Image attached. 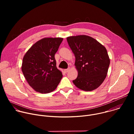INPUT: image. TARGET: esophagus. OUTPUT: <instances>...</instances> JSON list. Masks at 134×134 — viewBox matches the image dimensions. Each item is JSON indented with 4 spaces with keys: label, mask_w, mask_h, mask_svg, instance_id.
<instances>
[{
    "label": "esophagus",
    "mask_w": 134,
    "mask_h": 134,
    "mask_svg": "<svg viewBox=\"0 0 134 134\" xmlns=\"http://www.w3.org/2000/svg\"><path fill=\"white\" fill-rule=\"evenodd\" d=\"M69 70H70V68H68V69H65V70H64V71H65V72H68L69 71Z\"/></svg>",
    "instance_id": "obj_1"
}]
</instances>
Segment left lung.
Here are the masks:
<instances>
[{"label": "left lung", "instance_id": "obj_1", "mask_svg": "<svg viewBox=\"0 0 134 134\" xmlns=\"http://www.w3.org/2000/svg\"><path fill=\"white\" fill-rule=\"evenodd\" d=\"M67 40L75 55L78 71L73 83L85 91L97 88L105 80L110 65L107 49L93 37L85 35L69 36Z\"/></svg>", "mask_w": 134, "mask_h": 134}]
</instances>
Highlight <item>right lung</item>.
Masks as SVG:
<instances>
[{"label": "right lung", "mask_w": 134, "mask_h": 134, "mask_svg": "<svg viewBox=\"0 0 134 134\" xmlns=\"http://www.w3.org/2000/svg\"><path fill=\"white\" fill-rule=\"evenodd\" d=\"M63 38H44L34 43L23 59L22 70L29 84L36 92L48 93L54 91L62 77L56 67L54 54Z\"/></svg>", "instance_id": "1"}]
</instances>
